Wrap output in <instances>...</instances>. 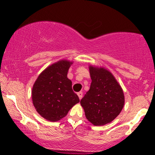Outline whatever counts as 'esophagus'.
Returning <instances> with one entry per match:
<instances>
[{
  "mask_svg": "<svg viewBox=\"0 0 155 155\" xmlns=\"http://www.w3.org/2000/svg\"><path fill=\"white\" fill-rule=\"evenodd\" d=\"M77 95H78V96H79L80 100H81V99L82 98V97H83V92H79L77 93Z\"/></svg>",
  "mask_w": 155,
  "mask_h": 155,
  "instance_id": "34e87169",
  "label": "esophagus"
}]
</instances>
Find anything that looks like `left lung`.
<instances>
[{
	"label": "left lung",
	"instance_id": "left-lung-1",
	"mask_svg": "<svg viewBox=\"0 0 155 155\" xmlns=\"http://www.w3.org/2000/svg\"><path fill=\"white\" fill-rule=\"evenodd\" d=\"M92 83L80 103L87 119L95 126L104 125L114 120L124 106L122 88L108 71L90 67Z\"/></svg>",
	"mask_w": 155,
	"mask_h": 155
}]
</instances>
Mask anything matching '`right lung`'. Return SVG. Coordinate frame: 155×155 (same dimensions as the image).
<instances>
[{"instance_id": "obj_1", "label": "right lung", "mask_w": 155, "mask_h": 155, "mask_svg": "<svg viewBox=\"0 0 155 155\" xmlns=\"http://www.w3.org/2000/svg\"><path fill=\"white\" fill-rule=\"evenodd\" d=\"M71 64L67 60H60L50 65L39 75L33 85L32 99L35 109L51 122L61 120L79 102L72 90L71 81L67 77Z\"/></svg>"}]
</instances>
